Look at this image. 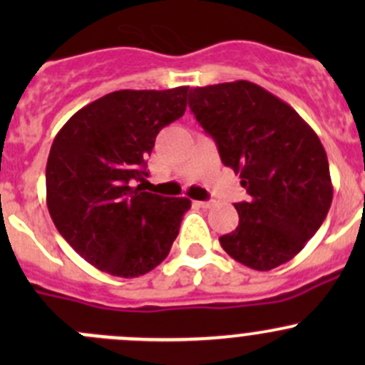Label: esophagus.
<instances>
[{"label": "esophagus", "mask_w": 365, "mask_h": 365, "mask_svg": "<svg viewBox=\"0 0 365 365\" xmlns=\"http://www.w3.org/2000/svg\"><path fill=\"white\" fill-rule=\"evenodd\" d=\"M196 205L201 206V208H212L213 201H196Z\"/></svg>", "instance_id": "1"}]
</instances>
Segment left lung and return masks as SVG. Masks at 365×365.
Instances as JSON below:
<instances>
[{"mask_svg": "<svg viewBox=\"0 0 365 365\" xmlns=\"http://www.w3.org/2000/svg\"><path fill=\"white\" fill-rule=\"evenodd\" d=\"M189 108L251 196L235 205L240 220L219 238L224 251L259 272L293 259L319 230L334 197L316 132L292 106L249 81L194 88Z\"/></svg>", "mask_w": 365, "mask_h": 365, "instance_id": "8db88e82", "label": "left lung"}]
</instances>
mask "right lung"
I'll use <instances>...</instances> for the list:
<instances>
[{
	"label": "right lung",
	"instance_id": "obj_1",
	"mask_svg": "<svg viewBox=\"0 0 365 365\" xmlns=\"http://www.w3.org/2000/svg\"><path fill=\"white\" fill-rule=\"evenodd\" d=\"M189 86L120 90L61 127L46 168L47 208L81 257L106 274L139 277L165 259L190 200L146 192L157 134L183 116Z\"/></svg>",
	"mask_w": 365,
	"mask_h": 365
}]
</instances>
